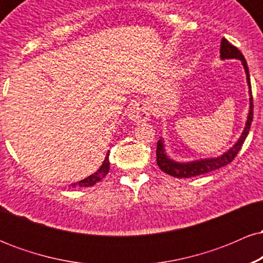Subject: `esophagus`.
I'll use <instances>...</instances> for the list:
<instances>
[{
	"instance_id": "obj_1",
	"label": "esophagus",
	"mask_w": 263,
	"mask_h": 263,
	"mask_svg": "<svg viewBox=\"0 0 263 263\" xmlns=\"http://www.w3.org/2000/svg\"><path fill=\"white\" fill-rule=\"evenodd\" d=\"M151 111L149 108L142 102H136L128 111V117L136 122H142L149 120Z\"/></svg>"
}]
</instances>
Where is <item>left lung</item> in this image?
Listing matches in <instances>:
<instances>
[{
    "mask_svg": "<svg viewBox=\"0 0 263 263\" xmlns=\"http://www.w3.org/2000/svg\"><path fill=\"white\" fill-rule=\"evenodd\" d=\"M220 57L221 59H240L242 62L243 68H245L246 73V79L247 84H249L250 89V111L249 116H247L246 126L243 128L242 135L238 138V141L234 144V147H231L228 152H225L224 155L216 158H205V159H199V161L194 162H186V163H179L176 161H172V159L165 155L164 152V146H163V140H159L157 143V164L164 173L170 174L172 177L176 178H192L201 176V174L209 173L219 168L225 167L229 163H231L235 159V157L237 156L238 151L242 147L243 142H245L247 135H249L250 127H251V122L253 119V101H252V91H251V83H250V74H249V68H247V63L245 58H243L242 53L237 49L235 45H232L228 39L222 38L221 41V47H220Z\"/></svg>",
    "mask_w": 263,
    "mask_h": 263,
    "instance_id": "left-lung-1",
    "label": "left lung"
}]
</instances>
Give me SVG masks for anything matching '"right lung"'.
Masks as SVG:
<instances>
[{
    "instance_id": "add662e5",
    "label": "right lung",
    "mask_w": 263,
    "mask_h": 263,
    "mask_svg": "<svg viewBox=\"0 0 263 263\" xmlns=\"http://www.w3.org/2000/svg\"><path fill=\"white\" fill-rule=\"evenodd\" d=\"M108 170H110V162H108V153H107L106 157H105L104 163H102V165L100 167V170L96 172V173L91 174L90 177L85 178V179L80 180V182H78V183H74L73 186H75V185L91 186V185H93V184L100 182L102 178H105V176L108 173Z\"/></svg>"
}]
</instances>
